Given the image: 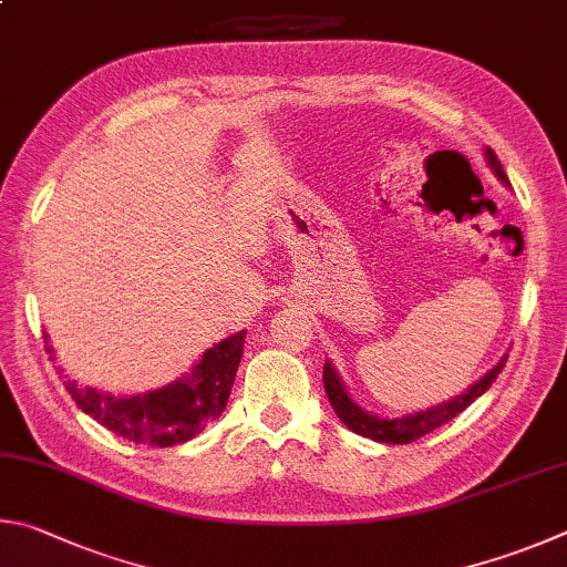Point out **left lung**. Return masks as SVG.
<instances>
[{"mask_svg":"<svg viewBox=\"0 0 567 567\" xmlns=\"http://www.w3.org/2000/svg\"><path fill=\"white\" fill-rule=\"evenodd\" d=\"M485 158H488V166L493 168V174L498 176L505 186H508L511 184L508 176H505L498 156H495L491 146H485ZM505 361L508 359L503 355V359L495 363L493 369L483 375V379L475 381L471 389H465L461 395H455V399L445 401L441 405H433V409H429V411L403 415V419H379V415L365 413L361 405H355L351 401V395L346 393L339 373L333 371V365L329 361H326V365H323V389H326V395H329L336 415L343 421L346 429H351L353 433L363 435V439L399 445V443L419 441L425 433L441 429L443 423H449L455 419V415L463 413L475 399H481V395L491 389L495 379H498V373L505 369Z\"/></svg>","mask_w":567,"mask_h":567,"instance_id":"left-lung-1","label":"left lung"}]
</instances>
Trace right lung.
<instances>
[{
    "label": "right lung",
    "mask_w": 567,
    "mask_h": 567,
    "mask_svg": "<svg viewBox=\"0 0 567 567\" xmlns=\"http://www.w3.org/2000/svg\"><path fill=\"white\" fill-rule=\"evenodd\" d=\"M244 339L246 331L214 343L198 363H194L192 373L158 391L112 395L84 389L76 381H66V391L79 409L112 433L132 443L168 449V445L192 441L206 429V423L224 413L238 363H241ZM47 353L54 361V349L49 343Z\"/></svg>",
    "instance_id": "right-lung-1"
}]
</instances>
